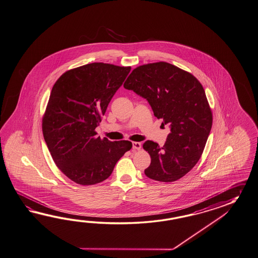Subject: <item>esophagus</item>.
<instances>
[{"label":"esophagus","instance_id":"1","mask_svg":"<svg viewBox=\"0 0 258 258\" xmlns=\"http://www.w3.org/2000/svg\"><path fill=\"white\" fill-rule=\"evenodd\" d=\"M133 149L139 150L141 149V143L140 142H133Z\"/></svg>","mask_w":258,"mask_h":258}]
</instances>
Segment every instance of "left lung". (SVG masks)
<instances>
[{
    "label": "left lung",
    "mask_w": 258,
    "mask_h": 258,
    "mask_svg": "<svg viewBox=\"0 0 258 258\" xmlns=\"http://www.w3.org/2000/svg\"><path fill=\"white\" fill-rule=\"evenodd\" d=\"M123 87L146 98L162 124L171 127L163 147L150 140L143 144L151 158L145 174L159 182L180 179L198 162L212 128L203 85L189 72L156 62L136 68Z\"/></svg>",
    "instance_id": "obj_1"
}]
</instances>
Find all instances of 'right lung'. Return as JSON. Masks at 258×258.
<instances>
[{"label":"right lung","mask_w":258,"mask_h":258,"mask_svg":"<svg viewBox=\"0 0 258 258\" xmlns=\"http://www.w3.org/2000/svg\"><path fill=\"white\" fill-rule=\"evenodd\" d=\"M131 67L91 63L63 73L42 117V134L54 163L73 182L89 186L107 179L132 149L127 140L96 137L108 103Z\"/></svg>","instance_id":"obj_1"}]
</instances>
